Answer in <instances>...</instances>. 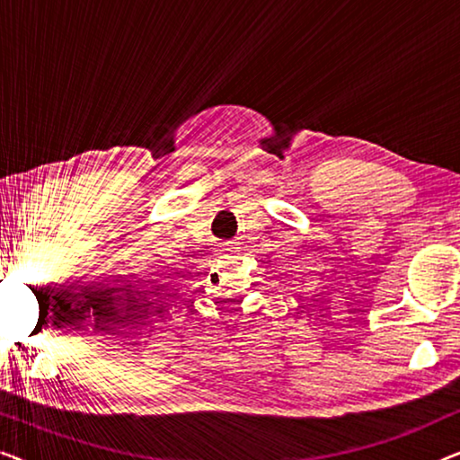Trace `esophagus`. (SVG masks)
Returning a JSON list of instances; mask_svg holds the SVG:
<instances>
[{
    "label": "esophagus",
    "mask_w": 460,
    "mask_h": 460,
    "mask_svg": "<svg viewBox=\"0 0 460 460\" xmlns=\"http://www.w3.org/2000/svg\"><path fill=\"white\" fill-rule=\"evenodd\" d=\"M219 251H222V253H219V255H222V257H228V260H234V257L241 255V247H238L236 243H226L224 247L219 249Z\"/></svg>",
    "instance_id": "obj_1"
}]
</instances>
